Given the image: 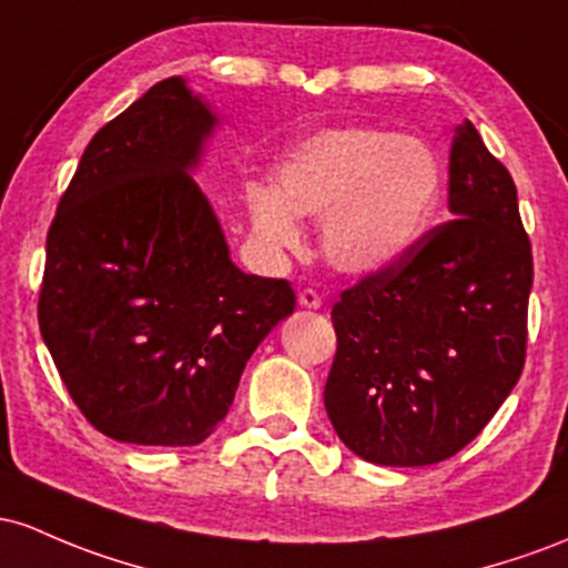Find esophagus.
Returning <instances> with one entry per match:
<instances>
[{
	"label": "esophagus",
	"instance_id": "obj_1",
	"mask_svg": "<svg viewBox=\"0 0 568 568\" xmlns=\"http://www.w3.org/2000/svg\"><path fill=\"white\" fill-rule=\"evenodd\" d=\"M297 303L303 305V308H322V295H318L316 290H303L301 295H297Z\"/></svg>",
	"mask_w": 568,
	"mask_h": 568
}]
</instances>
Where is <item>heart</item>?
Returning <instances> with one entry per match:
<instances>
[{"mask_svg":"<svg viewBox=\"0 0 568 568\" xmlns=\"http://www.w3.org/2000/svg\"><path fill=\"white\" fill-rule=\"evenodd\" d=\"M445 169L435 146L397 131H318L284 152L273 190L250 187L252 233L267 250L301 246L295 216L322 220L327 263L352 276L384 273L416 250L435 222Z\"/></svg>","mask_w":568,"mask_h":568,"instance_id":"heart-1","label":"heart"}]
</instances>
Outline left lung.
Here are the masks:
<instances>
[{
    "label": "left lung",
    "instance_id": "8db88e82",
    "mask_svg": "<svg viewBox=\"0 0 568 568\" xmlns=\"http://www.w3.org/2000/svg\"><path fill=\"white\" fill-rule=\"evenodd\" d=\"M454 220L333 305L324 407L348 450L429 467L480 435L526 362L531 244L509 171L469 120L448 163Z\"/></svg>",
    "mask_w": 568,
    "mask_h": 568
}]
</instances>
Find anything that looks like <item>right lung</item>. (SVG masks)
<instances>
[{
    "label": "right lung",
    "instance_id": "right-lung-1",
    "mask_svg": "<svg viewBox=\"0 0 568 568\" xmlns=\"http://www.w3.org/2000/svg\"><path fill=\"white\" fill-rule=\"evenodd\" d=\"M220 118L182 78L152 85L82 152L48 233L40 333L101 435L199 445L241 373L295 311L244 273L193 171Z\"/></svg>",
    "mask_w": 568,
    "mask_h": 568
}]
</instances>
